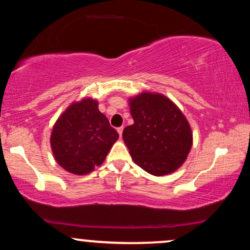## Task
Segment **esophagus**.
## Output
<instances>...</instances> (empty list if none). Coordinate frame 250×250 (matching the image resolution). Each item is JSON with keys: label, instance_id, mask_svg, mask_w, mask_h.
<instances>
[{"label": "esophagus", "instance_id": "obj_1", "mask_svg": "<svg viewBox=\"0 0 250 250\" xmlns=\"http://www.w3.org/2000/svg\"><path fill=\"white\" fill-rule=\"evenodd\" d=\"M122 131H123V127H119V128H117V133H119L120 136H122Z\"/></svg>", "mask_w": 250, "mask_h": 250}]
</instances>
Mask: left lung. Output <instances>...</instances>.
Here are the masks:
<instances>
[{"label": "left lung", "mask_w": 250, "mask_h": 250, "mask_svg": "<svg viewBox=\"0 0 250 250\" xmlns=\"http://www.w3.org/2000/svg\"><path fill=\"white\" fill-rule=\"evenodd\" d=\"M134 123L123 129V141L134 162L147 173H173L193 145L190 125L181 110L161 94L142 93L129 100Z\"/></svg>", "instance_id": "obj_1"}]
</instances>
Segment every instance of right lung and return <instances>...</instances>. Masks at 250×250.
Returning <instances> with one entry per match:
<instances>
[{
    "instance_id": "right-lung-1",
    "label": "right lung",
    "mask_w": 250,
    "mask_h": 250,
    "mask_svg": "<svg viewBox=\"0 0 250 250\" xmlns=\"http://www.w3.org/2000/svg\"><path fill=\"white\" fill-rule=\"evenodd\" d=\"M119 139L93 99L74 102L59 117L50 145L56 162L71 174L84 175L101 166Z\"/></svg>"
}]
</instances>
